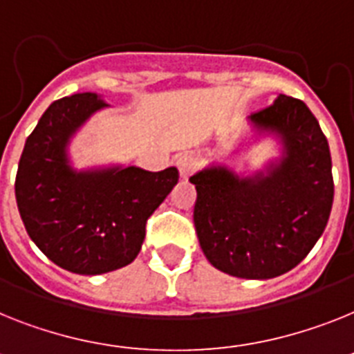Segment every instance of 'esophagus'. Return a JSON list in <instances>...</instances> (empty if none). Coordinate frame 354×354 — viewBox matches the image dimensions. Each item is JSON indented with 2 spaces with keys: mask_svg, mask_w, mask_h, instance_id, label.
I'll return each instance as SVG.
<instances>
[{
  "mask_svg": "<svg viewBox=\"0 0 354 354\" xmlns=\"http://www.w3.org/2000/svg\"><path fill=\"white\" fill-rule=\"evenodd\" d=\"M176 167L180 171V176L182 178H189L192 172L198 169V160L192 156V154L185 153V154H180L176 158Z\"/></svg>",
  "mask_w": 354,
  "mask_h": 354,
  "instance_id": "obj_1",
  "label": "esophagus"
}]
</instances>
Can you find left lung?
I'll return each instance as SVG.
<instances>
[{"label": "left lung", "instance_id": "obj_1", "mask_svg": "<svg viewBox=\"0 0 354 354\" xmlns=\"http://www.w3.org/2000/svg\"><path fill=\"white\" fill-rule=\"evenodd\" d=\"M250 122L283 142L266 172L239 178L227 167L191 176L194 227L205 257L241 279H272L304 259L328 225L333 205L329 145L302 100L279 95Z\"/></svg>", "mask_w": 354, "mask_h": 354}]
</instances>
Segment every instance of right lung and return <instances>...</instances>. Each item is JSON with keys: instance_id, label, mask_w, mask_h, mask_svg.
Listing matches in <instances>:
<instances>
[{"instance_id": "1", "label": "right lung", "mask_w": 354, "mask_h": 354, "mask_svg": "<svg viewBox=\"0 0 354 354\" xmlns=\"http://www.w3.org/2000/svg\"><path fill=\"white\" fill-rule=\"evenodd\" d=\"M108 104L75 93L50 104L26 138L16 174V201L32 241L50 261L81 275L133 263L145 223L178 183V169L111 167L77 172L68 163L73 133Z\"/></svg>"}]
</instances>
